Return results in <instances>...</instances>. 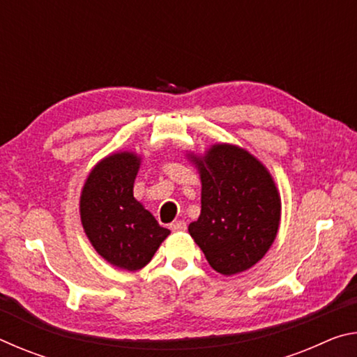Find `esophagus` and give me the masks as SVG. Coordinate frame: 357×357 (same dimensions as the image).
Returning a JSON list of instances; mask_svg holds the SVG:
<instances>
[{
	"mask_svg": "<svg viewBox=\"0 0 357 357\" xmlns=\"http://www.w3.org/2000/svg\"><path fill=\"white\" fill-rule=\"evenodd\" d=\"M170 228H172V231H176L178 233V231H185L187 225H185L184 220H176V222L172 223Z\"/></svg>",
	"mask_w": 357,
	"mask_h": 357,
	"instance_id": "34e87169",
	"label": "esophagus"
}]
</instances>
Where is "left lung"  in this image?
I'll list each match as a JSON object with an SVG mask.
<instances>
[{
    "mask_svg": "<svg viewBox=\"0 0 357 357\" xmlns=\"http://www.w3.org/2000/svg\"><path fill=\"white\" fill-rule=\"evenodd\" d=\"M185 157L202 181V213L189 225L192 239L219 274L244 273L268 253L279 231L282 200L273 174L231 143Z\"/></svg>",
    "mask_w": 357,
    "mask_h": 357,
    "instance_id": "obj_1",
    "label": "left lung"
}]
</instances>
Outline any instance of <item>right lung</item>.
Instances as JSON below:
<instances>
[{"instance_id": "right-lung-1", "label": "right lung", "mask_w": 357, "mask_h": 357, "mask_svg": "<svg viewBox=\"0 0 357 357\" xmlns=\"http://www.w3.org/2000/svg\"><path fill=\"white\" fill-rule=\"evenodd\" d=\"M142 155L116 151L89 172L80 193V220L94 250L114 268L146 266L170 234L134 197Z\"/></svg>"}]
</instances>
